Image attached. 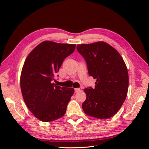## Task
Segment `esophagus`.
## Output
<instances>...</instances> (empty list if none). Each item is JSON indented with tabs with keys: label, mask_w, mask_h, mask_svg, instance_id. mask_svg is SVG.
<instances>
[{
	"label": "esophagus",
	"mask_w": 149,
	"mask_h": 149,
	"mask_svg": "<svg viewBox=\"0 0 149 149\" xmlns=\"http://www.w3.org/2000/svg\"><path fill=\"white\" fill-rule=\"evenodd\" d=\"M80 91H81L80 88H75V92H79Z\"/></svg>",
	"instance_id": "obj_1"
}]
</instances>
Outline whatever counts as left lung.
I'll use <instances>...</instances> for the list:
<instances>
[{
    "instance_id": "obj_1",
    "label": "left lung",
    "mask_w": 149,
    "mask_h": 149,
    "mask_svg": "<svg viewBox=\"0 0 149 149\" xmlns=\"http://www.w3.org/2000/svg\"><path fill=\"white\" fill-rule=\"evenodd\" d=\"M86 62L88 74L96 79L95 88H85L86 99L82 104L87 115L106 119L118 111L127 97V68L119 52L104 42L77 46Z\"/></svg>"
}]
</instances>
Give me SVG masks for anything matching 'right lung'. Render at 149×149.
<instances>
[{"mask_svg":"<svg viewBox=\"0 0 149 149\" xmlns=\"http://www.w3.org/2000/svg\"><path fill=\"white\" fill-rule=\"evenodd\" d=\"M75 46L45 41L29 53L24 62L20 75L22 94L28 109L41 121H54L66 113L74 89L57 86L53 80Z\"/></svg>","mask_w":149,"mask_h":149,"instance_id":"1","label":"right lung"}]
</instances>
